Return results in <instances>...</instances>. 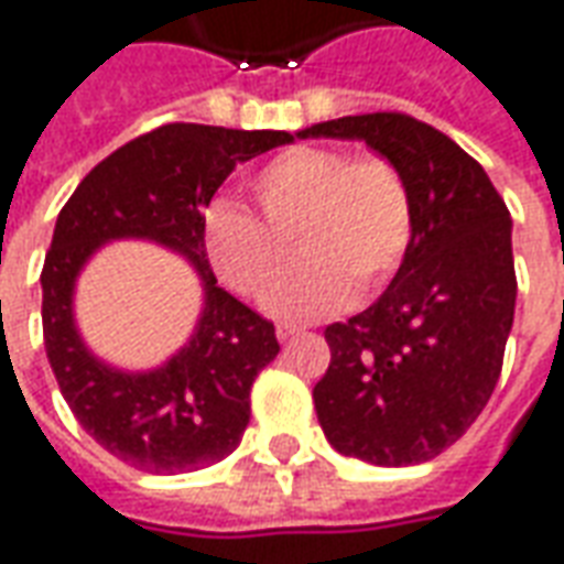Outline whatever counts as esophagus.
I'll return each mask as SVG.
<instances>
[{
	"label": "esophagus",
	"mask_w": 564,
	"mask_h": 564,
	"mask_svg": "<svg viewBox=\"0 0 564 564\" xmlns=\"http://www.w3.org/2000/svg\"><path fill=\"white\" fill-rule=\"evenodd\" d=\"M303 334V327H297V325H279L275 327V337L282 339V343H285V339H291V337H301Z\"/></svg>",
	"instance_id": "esophagus-1"
}]
</instances>
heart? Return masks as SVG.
I'll use <instances>...</instances> for the list:
<instances>
[{
    "label": "heart",
    "instance_id": "obj_1",
    "mask_svg": "<svg viewBox=\"0 0 564 564\" xmlns=\"http://www.w3.org/2000/svg\"><path fill=\"white\" fill-rule=\"evenodd\" d=\"M254 218L218 199L203 218L212 270L239 297H263L288 262V239L304 261L267 297L282 318H322L377 294L406 258L413 197L401 170L379 154L339 148H289L251 175Z\"/></svg>",
    "mask_w": 564,
    "mask_h": 564
}]
</instances>
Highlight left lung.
<instances>
[{
    "mask_svg": "<svg viewBox=\"0 0 564 564\" xmlns=\"http://www.w3.org/2000/svg\"><path fill=\"white\" fill-rule=\"evenodd\" d=\"M301 135L365 139L413 197V239L389 289L325 327L318 425L337 453L370 465L429 462L474 425L501 377L517 306L510 212L480 163L403 111L349 115Z\"/></svg>",
    "mask_w": 564,
    "mask_h": 564,
    "instance_id": "8db88e82",
    "label": "left lung"
}]
</instances>
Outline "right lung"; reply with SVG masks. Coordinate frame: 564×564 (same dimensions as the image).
<instances>
[{
	"label": "right lung",
	"instance_id": "1",
	"mask_svg": "<svg viewBox=\"0 0 564 564\" xmlns=\"http://www.w3.org/2000/svg\"><path fill=\"white\" fill-rule=\"evenodd\" d=\"M294 135L163 123L97 163L59 209L42 267V330L51 370L94 441L145 474L215 465L242 441L251 382L279 355L273 322L218 289L203 246V218L234 166ZM154 238L204 275L207 306L195 337L158 371L123 375L83 349L70 289L83 261L109 238Z\"/></svg>",
	"mask_w": 564,
	"mask_h": 564
}]
</instances>
